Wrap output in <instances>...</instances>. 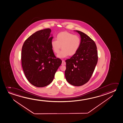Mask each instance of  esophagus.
I'll return each mask as SVG.
<instances>
[{
    "instance_id": "esophagus-1",
    "label": "esophagus",
    "mask_w": 123,
    "mask_h": 123,
    "mask_svg": "<svg viewBox=\"0 0 123 123\" xmlns=\"http://www.w3.org/2000/svg\"><path fill=\"white\" fill-rule=\"evenodd\" d=\"M66 64V63L65 62V61L64 60H62V65H65Z\"/></svg>"
}]
</instances>
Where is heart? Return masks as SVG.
I'll list each match as a JSON object with an SVG mask.
<instances>
[{
  "instance_id": "1",
  "label": "heart",
  "mask_w": 123,
  "mask_h": 123,
  "mask_svg": "<svg viewBox=\"0 0 123 123\" xmlns=\"http://www.w3.org/2000/svg\"><path fill=\"white\" fill-rule=\"evenodd\" d=\"M80 38L78 36L64 31L57 35L56 40L51 41V46L53 51L56 54L59 53L62 47V50L57 55L58 58L61 59L75 55L80 48Z\"/></svg>"
}]
</instances>
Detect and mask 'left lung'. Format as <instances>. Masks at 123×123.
<instances>
[{"mask_svg":"<svg viewBox=\"0 0 123 123\" xmlns=\"http://www.w3.org/2000/svg\"><path fill=\"white\" fill-rule=\"evenodd\" d=\"M75 31L80 35L81 43L77 53L65 61V76L69 83L80 86L86 83L93 74L98 63V51L92 39L82 31Z\"/></svg>","mask_w":123,"mask_h":123,"instance_id":"8db88e82","label":"left lung"}]
</instances>
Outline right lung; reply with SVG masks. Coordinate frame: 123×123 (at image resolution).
Returning a JSON list of instances; mask_svg holds the SVG:
<instances>
[{
  "mask_svg": "<svg viewBox=\"0 0 123 123\" xmlns=\"http://www.w3.org/2000/svg\"><path fill=\"white\" fill-rule=\"evenodd\" d=\"M50 29L35 32L25 40L22 47V66L26 78L35 86L43 87L50 84L62 63L56 58L51 43Z\"/></svg>",
  "mask_w": 123,
  "mask_h": 123,
  "instance_id": "1",
  "label": "right lung"
}]
</instances>
